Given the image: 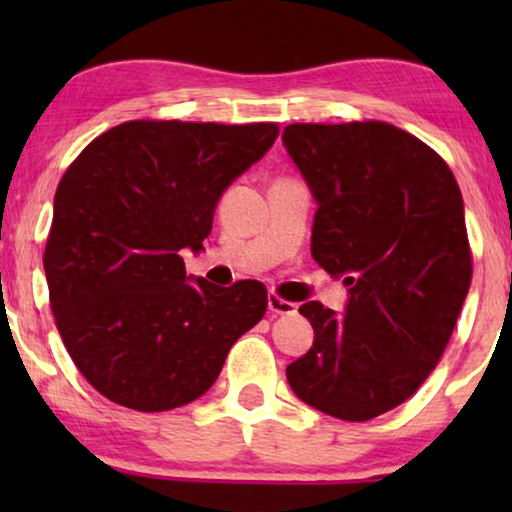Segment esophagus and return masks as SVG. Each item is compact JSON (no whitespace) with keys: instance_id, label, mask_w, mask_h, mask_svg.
<instances>
[{"instance_id":"1","label":"esophagus","mask_w":512,"mask_h":512,"mask_svg":"<svg viewBox=\"0 0 512 512\" xmlns=\"http://www.w3.org/2000/svg\"><path fill=\"white\" fill-rule=\"evenodd\" d=\"M268 312L270 314H296V303H289V300H282L275 293L268 296Z\"/></svg>"}]
</instances>
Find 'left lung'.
Returning a JSON list of instances; mask_svg holds the SVG:
<instances>
[{"mask_svg": "<svg viewBox=\"0 0 512 512\" xmlns=\"http://www.w3.org/2000/svg\"><path fill=\"white\" fill-rule=\"evenodd\" d=\"M282 142L317 202L312 258L349 293L342 314L300 305L314 342L286 380L314 410L368 422L445 352L473 272L464 200L445 160L389 123H296Z\"/></svg>", "mask_w": 512, "mask_h": 512, "instance_id": "left-lung-1", "label": "left lung"}]
</instances>
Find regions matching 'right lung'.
I'll return each instance as SVG.
<instances>
[{"label":"right lung","instance_id":"1","mask_svg":"<svg viewBox=\"0 0 512 512\" xmlns=\"http://www.w3.org/2000/svg\"><path fill=\"white\" fill-rule=\"evenodd\" d=\"M275 123L130 121L93 139L53 202L44 270L60 338L109 401L163 412L200 398L268 291L186 275L233 181L275 144Z\"/></svg>","mask_w":512,"mask_h":512}]
</instances>
